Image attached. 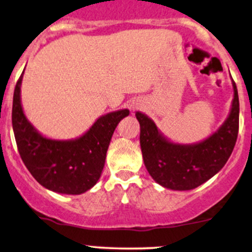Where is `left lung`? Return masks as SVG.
Listing matches in <instances>:
<instances>
[{
  "label": "left lung",
  "instance_id": "8db88e82",
  "mask_svg": "<svg viewBox=\"0 0 252 252\" xmlns=\"http://www.w3.org/2000/svg\"><path fill=\"white\" fill-rule=\"evenodd\" d=\"M233 100L225 122L206 140L182 145L167 140L145 113H135L140 123L143 161L152 178L171 190H191L225 166L232 154L239 129V98L234 81Z\"/></svg>",
  "mask_w": 252,
  "mask_h": 252
}]
</instances>
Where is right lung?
Instances as JSON below:
<instances>
[{"instance_id":"right-lung-1","label":"right lung","mask_w":252,"mask_h":252,"mask_svg":"<svg viewBox=\"0 0 252 252\" xmlns=\"http://www.w3.org/2000/svg\"><path fill=\"white\" fill-rule=\"evenodd\" d=\"M23 75L24 71L14 90L12 123L25 166L38 183L51 191L67 195L86 192L100 178L113 131L121 120L129 115V110L101 116L76 139H49L25 116L20 96Z\"/></svg>"}]
</instances>
